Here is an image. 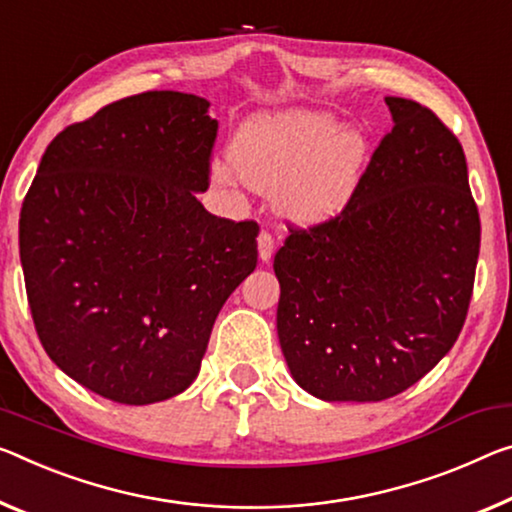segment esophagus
I'll list each match as a JSON object with an SVG mask.
<instances>
[{"label": "esophagus", "mask_w": 512, "mask_h": 512, "mask_svg": "<svg viewBox=\"0 0 512 512\" xmlns=\"http://www.w3.org/2000/svg\"><path fill=\"white\" fill-rule=\"evenodd\" d=\"M273 248H275V241L271 237V232H266V230L259 232L257 250H259V259H262V262H269L271 255H273Z\"/></svg>", "instance_id": "1"}]
</instances>
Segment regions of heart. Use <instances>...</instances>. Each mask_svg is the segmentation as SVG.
<instances>
[{
  "label": "heart",
  "instance_id": "1",
  "mask_svg": "<svg viewBox=\"0 0 512 512\" xmlns=\"http://www.w3.org/2000/svg\"><path fill=\"white\" fill-rule=\"evenodd\" d=\"M369 157L360 129L342 127L328 113L291 109L259 113L230 143L237 175L259 193H278L282 214L314 225L342 214ZM216 177L227 182L223 168Z\"/></svg>",
  "mask_w": 512,
  "mask_h": 512
}]
</instances>
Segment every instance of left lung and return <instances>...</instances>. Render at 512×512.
Instances as JSON below:
<instances>
[{"label": "left lung", "instance_id": "left-lung-1", "mask_svg": "<svg viewBox=\"0 0 512 512\" xmlns=\"http://www.w3.org/2000/svg\"><path fill=\"white\" fill-rule=\"evenodd\" d=\"M385 134L342 214L296 230L273 269L278 337L323 401H385L440 362L472 300L481 221L460 141L431 109L385 97Z\"/></svg>", "mask_w": 512, "mask_h": 512}]
</instances>
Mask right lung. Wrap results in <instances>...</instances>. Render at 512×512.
<instances>
[{
  "label": "right lung",
  "mask_w": 512,
  "mask_h": 512,
  "mask_svg": "<svg viewBox=\"0 0 512 512\" xmlns=\"http://www.w3.org/2000/svg\"><path fill=\"white\" fill-rule=\"evenodd\" d=\"M205 97L148 91L54 136L20 212L40 344L104 399L148 405L200 371L221 307L257 266L255 221L209 214L218 123Z\"/></svg>",
  "instance_id": "add662e5"
}]
</instances>
